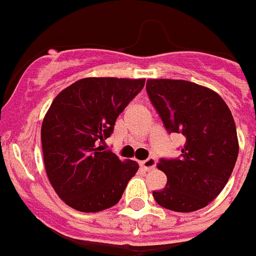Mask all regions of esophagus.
<instances>
[{
	"instance_id": "esophagus-1",
	"label": "esophagus",
	"mask_w": 256,
	"mask_h": 256,
	"mask_svg": "<svg viewBox=\"0 0 256 256\" xmlns=\"http://www.w3.org/2000/svg\"><path fill=\"white\" fill-rule=\"evenodd\" d=\"M140 164L142 166V168H145V170H153L154 168H156V164H157V161H156V158L153 157H149L146 158L145 161H141Z\"/></svg>"
}]
</instances>
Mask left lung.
I'll return each mask as SVG.
<instances>
[{
    "label": "left lung",
    "mask_w": 256,
    "mask_h": 256,
    "mask_svg": "<svg viewBox=\"0 0 256 256\" xmlns=\"http://www.w3.org/2000/svg\"><path fill=\"white\" fill-rule=\"evenodd\" d=\"M152 104L168 133L184 137L182 154L161 158L158 168L168 184L154 200L175 212L206 206L224 190L238 157L236 123L217 92L183 80H148Z\"/></svg>",
    "instance_id": "8db88e82"
}]
</instances>
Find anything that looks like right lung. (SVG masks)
<instances>
[{"mask_svg":"<svg viewBox=\"0 0 256 256\" xmlns=\"http://www.w3.org/2000/svg\"><path fill=\"white\" fill-rule=\"evenodd\" d=\"M144 85L145 80L82 78L54 98L42 124V146L48 179L66 206L99 212L122 199L138 164L122 162L100 144Z\"/></svg>","mask_w":256,"mask_h":256,"instance_id":"right-lung-1","label":"right lung"}]
</instances>
